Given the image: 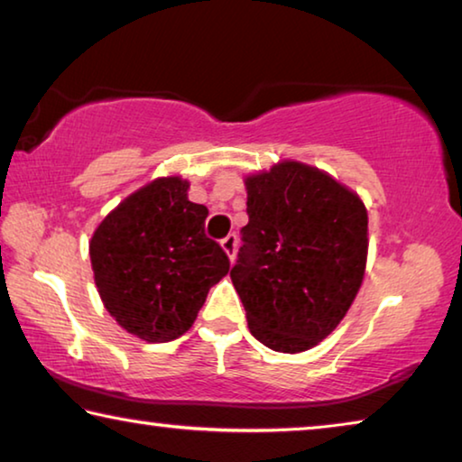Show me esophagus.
I'll return each mask as SVG.
<instances>
[{
    "label": "esophagus",
    "mask_w": 462,
    "mask_h": 462,
    "mask_svg": "<svg viewBox=\"0 0 462 462\" xmlns=\"http://www.w3.org/2000/svg\"><path fill=\"white\" fill-rule=\"evenodd\" d=\"M222 248L226 251V254H228L230 261H234V257H236V246H238V236L236 234H228V236L222 238Z\"/></svg>",
    "instance_id": "34e87169"
}]
</instances>
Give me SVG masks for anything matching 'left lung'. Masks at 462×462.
Returning <instances> with one entry per match:
<instances>
[{
    "instance_id": "1",
    "label": "left lung",
    "mask_w": 462,
    "mask_h": 462,
    "mask_svg": "<svg viewBox=\"0 0 462 462\" xmlns=\"http://www.w3.org/2000/svg\"><path fill=\"white\" fill-rule=\"evenodd\" d=\"M245 182L248 224L230 277L248 328L273 351H306L341 323L360 290L368 214L356 193L300 162Z\"/></svg>"
}]
</instances>
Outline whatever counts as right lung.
I'll return each mask as SVG.
<instances>
[{
  "instance_id": "right-lung-1",
  "label": "right lung",
  "mask_w": 462,
  "mask_h": 462,
  "mask_svg": "<svg viewBox=\"0 0 462 462\" xmlns=\"http://www.w3.org/2000/svg\"><path fill=\"white\" fill-rule=\"evenodd\" d=\"M189 182L158 179L105 217L90 261L106 310L125 331L150 343L187 333L230 271L228 254L205 234L208 208L189 201Z\"/></svg>"
}]
</instances>
